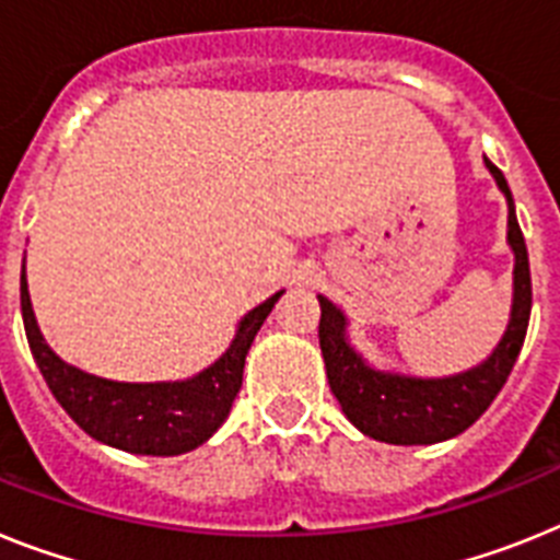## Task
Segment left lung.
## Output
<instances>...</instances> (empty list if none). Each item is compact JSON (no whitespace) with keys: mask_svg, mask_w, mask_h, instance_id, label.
I'll list each match as a JSON object with an SVG mask.
<instances>
[{"mask_svg":"<svg viewBox=\"0 0 560 560\" xmlns=\"http://www.w3.org/2000/svg\"><path fill=\"white\" fill-rule=\"evenodd\" d=\"M483 162L490 167L495 185L506 196V208H510L506 242L515 253L510 324H506L504 338L498 341L492 355H487V361L472 370H464V373L444 375V378H416V375L375 370L347 341L345 313L330 299L318 295V304H322L318 345H322L332 396L338 398L352 424L364 435L384 441V444H404V447L439 444V441L455 439L458 432L476 424L506 384V375L512 373V364L524 347L529 310H533L527 244H524V233L515 219V205H512L504 173L498 171L490 159H483Z\"/></svg>","mask_w":560,"mask_h":560,"instance_id":"1","label":"left lung"}]
</instances>
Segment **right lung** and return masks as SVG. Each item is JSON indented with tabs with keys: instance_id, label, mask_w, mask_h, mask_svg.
<instances>
[{
	"instance_id": "right-lung-1",
	"label": "right lung",
	"mask_w": 560,
	"mask_h": 560,
	"mask_svg": "<svg viewBox=\"0 0 560 560\" xmlns=\"http://www.w3.org/2000/svg\"><path fill=\"white\" fill-rule=\"evenodd\" d=\"M281 293L284 290L253 307L238 322L236 338L230 341L228 352H222V359L187 382H107L65 364L42 338L31 307L25 267H22V322H25L33 359L39 364L50 393L91 439L136 455H182L205 444L224 424L233 398L242 389L247 350Z\"/></svg>"
}]
</instances>
